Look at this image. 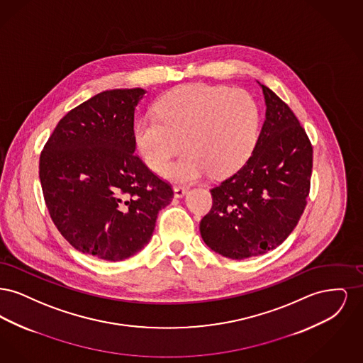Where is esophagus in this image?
<instances>
[{
    "instance_id": "obj_1",
    "label": "esophagus",
    "mask_w": 363,
    "mask_h": 363,
    "mask_svg": "<svg viewBox=\"0 0 363 363\" xmlns=\"http://www.w3.org/2000/svg\"><path fill=\"white\" fill-rule=\"evenodd\" d=\"M188 188L186 186H175L174 188V196L175 197H178V199H181V197H184L186 193H188Z\"/></svg>"
}]
</instances>
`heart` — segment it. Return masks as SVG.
Here are the masks:
<instances>
[{
	"label": "heart",
	"instance_id": "1",
	"mask_svg": "<svg viewBox=\"0 0 363 363\" xmlns=\"http://www.w3.org/2000/svg\"><path fill=\"white\" fill-rule=\"evenodd\" d=\"M155 113L136 123V145L156 173L184 145L186 151L166 172L175 181H193L209 170L215 177L237 172L259 136V106L240 88L206 83L175 86L157 99Z\"/></svg>",
	"mask_w": 363,
	"mask_h": 363
}]
</instances>
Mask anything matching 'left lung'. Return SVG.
I'll return each mask as SVG.
<instances>
[{"instance_id": "left-lung-1", "label": "left lung", "mask_w": 363, "mask_h": 363, "mask_svg": "<svg viewBox=\"0 0 363 363\" xmlns=\"http://www.w3.org/2000/svg\"><path fill=\"white\" fill-rule=\"evenodd\" d=\"M259 86L267 110L252 156L211 189L213 204L200 222L203 241L228 259L259 256L286 241L311 190V140L291 108Z\"/></svg>"}]
</instances>
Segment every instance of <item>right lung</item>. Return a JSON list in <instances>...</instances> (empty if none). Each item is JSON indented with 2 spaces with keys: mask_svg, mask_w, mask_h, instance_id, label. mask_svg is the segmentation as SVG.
<instances>
[{
  "mask_svg": "<svg viewBox=\"0 0 363 363\" xmlns=\"http://www.w3.org/2000/svg\"><path fill=\"white\" fill-rule=\"evenodd\" d=\"M145 89L104 91L58 122L39 159L46 207L62 237L88 256L121 261L152 237L172 186L138 157L135 110Z\"/></svg>",
  "mask_w": 363,
  "mask_h": 363,
  "instance_id": "obj_1",
  "label": "right lung"
}]
</instances>
